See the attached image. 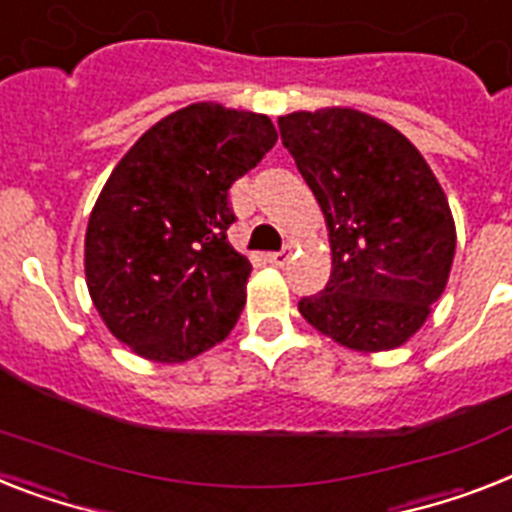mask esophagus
Masks as SVG:
<instances>
[{
    "label": "esophagus",
    "mask_w": 512,
    "mask_h": 512,
    "mask_svg": "<svg viewBox=\"0 0 512 512\" xmlns=\"http://www.w3.org/2000/svg\"><path fill=\"white\" fill-rule=\"evenodd\" d=\"M268 263L276 265V268H284L286 263H289V252L286 249H278V252H270L268 255Z\"/></svg>",
    "instance_id": "obj_1"
}]
</instances>
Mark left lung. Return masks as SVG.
Segmentation results:
<instances>
[{"label": "left lung", "instance_id": "1", "mask_svg": "<svg viewBox=\"0 0 512 512\" xmlns=\"http://www.w3.org/2000/svg\"><path fill=\"white\" fill-rule=\"evenodd\" d=\"M278 131L326 215L334 260L299 313L350 350L400 347L442 297L455 257L442 186L397 128L365 112H292Z\"/></svg>", "mask_w": 512, "mask_h": 512}]
</instances>
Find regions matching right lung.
<instances>
[{
  "instance_id": "add662e5",
  "label": "right lung",
  "mask_w": 512,
  "mask_h": 512,
  "mask_svg": "<svg viewBox=\"0 0 512 512\" xmlns=\"http://www.w3.org/2000/svg\"><path fill=\"white\" fill-rule=\"evenodd\" d=\"M276 139L268 115L199 102L155 123L115 165L86 228V284L136 355L181 363L239 321L252 265L228 244V197Z\"/></svg>"
}]
</instances>
